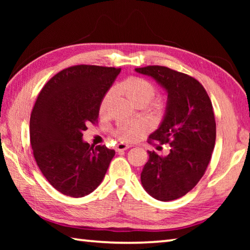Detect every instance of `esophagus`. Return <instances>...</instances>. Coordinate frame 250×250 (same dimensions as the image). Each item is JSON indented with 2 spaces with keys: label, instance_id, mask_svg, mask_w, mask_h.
I'll use <instances>...</instances> for the list:
<instances>
[{
  "label": "esophagus",
  "instance_id": "1",
  "mask_svg": "<svg viewBox=\"0 0 250 250\" xmlns=\"http://www.w3.org/2000/svg\"><path fill=\"white\" fill-rule=\"evenodd\" d=\"M129 147H131L130 145H126V143H119V145H117L116 150L117 152H120V151H125L126 149H129Z\"/></svg>",
  "mask_w": 250,
  "mask_h": 250
}]
</instances>
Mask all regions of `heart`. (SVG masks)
I'll use <instances>...</instances> for the list:
<instances>
[{"mask_svg": "<svg viewBox=\"0 0 250 250\" xmlns=\"http://www.w3.org/2000/svg\"><path fill=\"white\" fill-rule=\"evenodd\" d=\"M118 89L134 104H147L154 98L156 88L149 80L142 77H129L118 84ZM113 90L109 89L100 101V112L107 110L112 99ZM142 131V126L138 124H121L116 128L115 135L122 141L137 140Z\"/></svg>", "mask_w": 250, "mask_h": 250, "instance_id": "1", "label": "heart"}]
</instances>
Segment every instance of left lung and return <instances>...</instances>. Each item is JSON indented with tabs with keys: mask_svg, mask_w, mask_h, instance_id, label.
<instances>
[{
	"mask_svg": "<svg viewBox=\"0 0 250 250\" xmlns=\"http://www.w3.org/2000/svg\"><path fill=\"white\" fill-rule=\"evenodd\" d=\"M135 70L153 77L168 97L166 117L147 142L170 145V153L162 156L149 151L141 183L156 200H176L198 183L210 161L216 140L213 105L205 88L192 76L158 65Z\"/></svg>",
	"mask_w": 250,
	"mask_h": 250,
	"instance_id": "obj_1",
	"label": "left lung"
}]
</instances>
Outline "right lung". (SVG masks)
Wrapping results in <instances>:
<instances>
[{"instance_id": "right-lung-1", "label": "right lung", "mask_w": 250, "mask_h": 250, "mask_svg": "<svg viewBox=\"0 0 250 250\" xmlns=\"http://www.w3.org/2000/svg\"><path fill=\"white\" fill-rule=\"evenodd\" d=\"M121 68L76 65L42 88L29 119L33 155L45 179L70 197L90 194L103 182L115 150L83 141L98 122L100 101Z\"/></svg>"}]
</instances>
